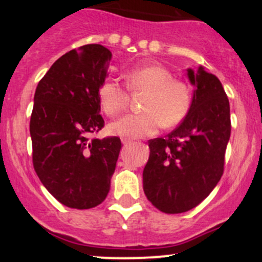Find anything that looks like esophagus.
I'll return each instance as SVG.
<instances>
[{
  "mask_svg": "<svg viewBox=\"0 0 262 262\" xmlns=\"http://www.w3.org/2000/svg\"><path fill=\"white\" fill-rule=\"evenodd\" d=\"M122 143L124 144L125 146H127V145H132V144H133L134 141L133 140H129V139H122Z\"/></svg>",
  "mask_w": 262,
  "mask_h": 262,
  "instance_id": "1",
  "label": "esophagus"
}]
</instances>
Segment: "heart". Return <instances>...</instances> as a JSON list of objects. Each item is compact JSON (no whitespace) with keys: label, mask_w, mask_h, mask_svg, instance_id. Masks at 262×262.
<instances>
[{"label":"heart","mask_w":262,"mask_h":262,"mask_svg":"<svg viewBox=\"0 0 262 262\" xmlns=\"http://www.w3.org/2000/svg\"><path fill=\"white\" fill-rule=\"evenodd\" d=\"M132 91L146 92L144 112L125 114L111 123L110 130L122 138H141L154 134L159 127L172 128L186 118L191 108V90L187 83L173 79L169 69L158 64L137 65L124 75ZM98 101L108 116L121 113L129 102L124 87L107 79L98 87Z\"/></svg>","instance_id":"obj_1"}]
</instances>
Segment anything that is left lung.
<instances>
[{
  "label": "left lung",
  "mask_w": 262,
  "mask_h": 262,
  "mask_svg": "<svg viewBox=\"0 0 262 262\" xmlns=\"http://www.w3.org/2000/svg\"><path fill=\"white\" fill-rule=\"evenodd\" d=\"M187 76L194 86L189 112L166 137L149 140L143 171L146 198L169 214L194 208L213 191L230 138L229 100L221 81L203 66L187 69Z\"/></svg>",
  "instance_id": "1"
}]
</instances>
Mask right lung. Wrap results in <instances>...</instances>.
<instances>
[{
	"mask_svg": "<svg viewBox=\"0 0 262 262\" xmlns=\"http://www.w3.org/2000/svg\"><path fill=\"white\" fill-rule=\"evenodd\" d=\"M112 53L87 44L59 58L39 81L31 116L33 166L60 203L89 209L106 200L122 143L91 139L104 125L98 87Z\"/></svg>",
	"mask_w": 262,
	"mask_h": 262,
	"instance_id": "add662e5",
	"label": "right lung"
}]
</instances>
